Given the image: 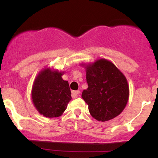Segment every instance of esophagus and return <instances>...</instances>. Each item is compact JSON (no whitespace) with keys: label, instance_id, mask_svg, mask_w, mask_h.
I'll list each match as a JSON object with an SVG mask.
<instances>
[{"label":"esophagus","instance_id":"esophagus-1","mask_svg":"<svg viewBox=\"0 0 158 158\" xmlns=\"http://www.w3.org/2000/svg\"><path fill=\"white\" fill-rule=\"evenodd\" d=\"M80 93L79 92V90H73V91H72V97L73 98V99H76V98L78 97V96H79V94Z\"/></svg>","mask_w":158,"mask_h":158}]
</instances>
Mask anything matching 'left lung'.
<instances>
[{
  "label": "left lung",
  "instance_id": "1",
  "mask_svg": "<svg viewBox=\"0 0 158 158\" xmlns=\"http://www.w3.org/2000/svg\"><path fill=\"white\" fill-rule=\"evenodd\" d=\"M81 65L86 70L88 85L81 97L88 104L90 115L102 122L115 118L126 108L129 97V86L124 74L106 59Z\"/></svg>",
  "mask_w": 158,
  "mask_h": 158
}]
</instances>
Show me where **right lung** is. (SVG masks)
<instances>
[{
    "mask_svg": "<svg viewBox=\"0 0 158 158\" xmlns=\"http://www.w3.org/2000/svg\"><path fill=\"white\" fill-rule=\"evenodd\" d=\"M64 73L50 68H44L32 85V103L40 114L48 118L60 117L72 99L68 81L61 77Z\"/></svg>",
    "mask_w": 158,
    "mask_h": 158,
    "instance_id": "add662e5",
    "label": "right lung"
}]
</instances>
